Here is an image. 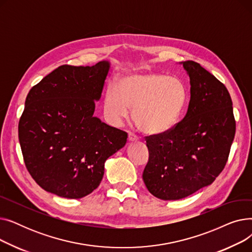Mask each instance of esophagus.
Wrapping results in <instances>:
<instances>
[{"label": "esophagus", "mask_w": 252, "mask_h": 252, "mask_svg": "<svg viewBox=\"0 0 252 252\" xmlns=\"http://www.w3.org/2000/svg\"><path fill=\"white\" fill-rule=\"evenodd\" d=\"M128 141L129 142H137L138 141V137L136 135H134L133 133L128 134Z\"/></svg>", "instance_id": "esophagus-1"}]
</instances>
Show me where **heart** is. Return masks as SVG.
Masks as SVG:
<instances>
[{"mask_svg": "<svg viewBox=\"0 0 252 252\" xmlns=\"http://www.w3.org/2000/svg\"><path fill=\"white\" fill-rule=\"evenodd\" d=\"M187 88L181 78L162 73H135L109 86L104 97L107 121L121 125L133 108V119L148 135H162L173 129L186 106Z\"/></svg>", "mask_w": 252, "mask_h": 252, "instance_id": "heart-1", "label": "heart"}]
</instances>
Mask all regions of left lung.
Returning <instances> with one entry per match:
<instances>
[{"label": "left lung", "instance_id": "1", "mask_svg": "<svg viewBox=\"0 0 252 252\" xmlns=\"http://www.w3.org/2000/svg\"><path fill=\"white\" fill-rule=\"evenodd\" d=\"M181 64L190 77L187 113L167 133L146 138L143 181L162 200H179L213 184L227 163L236 131L227 88L199 63Z\"/></svg>", "mask_w": 252, "mask_h": 252}]
</instances>
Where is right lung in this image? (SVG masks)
<instances>
[{"label":"right lung","mask_w":252,"mask_h":252,"mask_svg":"<svg viewBox=\"0 0 252 252\" xmlns=\"http://www.w3.org/2000/svg\"><path fill=\"white\" fill-rule=\"evenodd\" d=\"M109 61L62 65L32 88L18 126L24 163L39 187L78 199L98 188L104 164L122 149L124 130L94 116Z\"/></svg>","instance_id":"right-lung-1"}]
</instances>
